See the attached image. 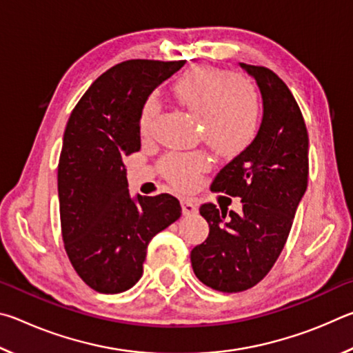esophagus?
Wrapping results in <instances>:
<instances>
[{"mask_svg": "<svg viewBox=\"0 0 353 353\" xmlns=\"http://www.w3.org/2000/svg\"><path fill=\"white\" fill-rule=\"evenodd\" d=\"M181 204H182V213L185 214V216H190V214H194L196 212H198V207H196L193 201L182 199Z\"/></svg>", "mask_w": 353, "mask_h": 353, "instance_id": "34e87169", "label": "esophagus"}]
</instances>
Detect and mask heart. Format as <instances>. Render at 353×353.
I'll return each mask as SVG.
<instances>
[{"label": "heart", "instance_id": "obj_1", "mask_svg": "<svg viewBox=\"0 0 353 353\" xmlns=\"http://www.w3.org/2000/svg\"><path fill=\"white\" fill-rule=\"evenodd\" d=\"M177 101L198 113L208 145L223 154H236L254 141L261 121L260 94L252 82L232 71L199 63L179 76L172 85ZM160 110L155 94L140 110V130L146 134ZM210 168L204 151L170 152L160 160V171L177 188L198 183L201 172Z\"/></svg>", "mask_w": 353, "mask_h": 353}]
</instances>
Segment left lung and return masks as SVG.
<instances>
[{"label":"left lung","mask_w":353,"mask_h":353,"mask_svg":"<svg viewBox=\"0 0 353 353\" xmlns=\"http://www.w3.org/2000/svg\"><path fill=\"white\" fill-rule=\"evenodd\" d=\"M240 65L260 88L263 119L254 141L212 187L241 198L243 212L202 204L210 232L190 254L196 277L221 292L252 288L271 271L308 183V132L294 97L270 68Z\"/></svg>","instance_id":"1"}]
</instances>
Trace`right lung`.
I'll return each mask as SVG.
<instances>
[{"instance_id":"1","label":"right lung","mask_w":353,"mask_h":353,"mask_svg":"<svg viewBox=\"0 0 353 353\" xmlns=\"http://www.w3.org/2000/svg\"><path fill=\"white\" fill-rule=\"evenodd\" d=\"M183 63H118L88 87L68 118L57 166L63 246L77 276L98 292L132 288L149 241L182 214L171 194L130 198L123 157L140 151L145 99Z\"/></svg>"}]
</instances>
